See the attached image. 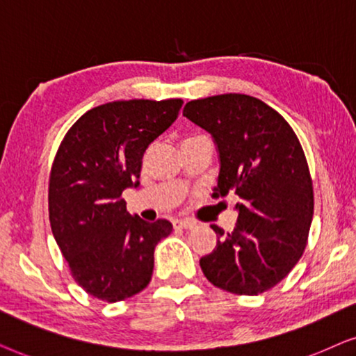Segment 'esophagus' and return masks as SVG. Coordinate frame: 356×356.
<instances>
[{
  "mask_svg": "<svg viewBox=\"0 0 356 356\" xmlns=\"http://www.w3.org/2000/svg\"><path fill=\"white\" fill-rule=\"evenodd\" d=\"M174 225L182 227V229H193V227L197 226V222L193 220H188V218H186V220H177L174 222Z\"/></svg>",
  "mask_w": 356,
  "mask_h": 356,
  "instance_id": "esophagus-1",
  "label": "esophagus"
}]
</instances>
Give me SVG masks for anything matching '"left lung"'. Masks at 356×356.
<instances>
[{
  "label": "left lung",
  "instance_id": "left-lung-1",
  "mask_svg": "<svg viewBox=\"0 0 356 356\" xmlns=\"http://www.w3.org/2000/svg\"><path fill=\"white\" fill-rule=\"evenodd\" d=\"M184 117L216 146L213 197H239L234 229L211 225L216 248L200 259L203 273L234 295L267 291L298 264L309 234L314 197L300 141L280 113L245 94L191 101Z\"/></svg>",
  "mask_w": 356,
  "mask_h": 356
}]
</instances>
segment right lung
Returning a JSON list of instances; mask_svg holds the SVG:
<instances>
[{
	"mask_svg": "<svg viewBox=\"0 0 356 356\" xmlns=\"http://www.w3.org/2000/svg\"><path fill=\"white\" fill-rule=\"evenodd\" d=\"M184 101H117L88 111L61 141L50 175L51 233L83 290L117 302L145 290L154 248L172 233L127 211L123 191L140 186L148 146L172 125Z\"/></svg>",
	"mask_w": 356,
	"mask_h": 356,
	"instance_id": "obj_1",
	"label": "right lung"
}]
</instances>
